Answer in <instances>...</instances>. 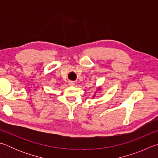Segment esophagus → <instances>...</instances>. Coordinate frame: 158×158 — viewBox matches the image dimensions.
<instances>
[{"mask_svg":"<svg viewBox=\"0 0 158 158\" xmlns=\"http://www.w3.org/2000/svg\"><path fill=\"white\" fill-rule=\"evenodd\" d=\"M68 84L69 85H74V84H75V83H74V81H69Z\"/></svg>","mask_w":158,"mask_h":158,"instance_id":"obj_1","label":"esophagus"}]
</instances>
